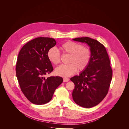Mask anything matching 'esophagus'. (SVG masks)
<instances>
[{
  "label": "esophagus",
  "mask_w": 129,
  "mask_h": 129,
  "mask_svg": "<svg viewBox=\"0 0 129 129\" xmlns=\"http://www.w3.org/2000/svg\"><path fill=\"white\" fill-rule=\"evenodd\" d=\"M69 80V79H68V78H64L63 79V82H67Z\"/></svg>",
  "instance_id": "34e87169"
}]
</instances>
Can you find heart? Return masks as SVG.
<instances>
[{
  "label": "heart",
  "mask_w": 129,
  "mask_h": 129,
  "mask_svg": "<svg viewBox=\"0 0 129 129\" xmlns=\"http://www.w3.org/2000/svg\"><path fill=\"white\" fill-rule=\"evenodd\" d=\"M60 49L63 54L69 55L67 61L69 64L61 65L57 67L55 73L57 75L67 77L75 73L77 70L79 72H82L88 67L91 54L90 50L87 47L72 41H68L61 44ZM47 57L54 64H57L61 61L60 53L55 47L49 49Z\"/></svg>",
  "instance_id": "b5f03b06"
}]
</instances>
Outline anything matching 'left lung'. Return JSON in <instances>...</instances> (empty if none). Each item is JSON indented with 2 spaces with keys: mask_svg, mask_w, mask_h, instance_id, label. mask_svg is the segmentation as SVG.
Instances as JSON below:
<instances>
[{
  "mask_svg": "<svg viewBox=\"0 0 129 129\" xmlns=\"http://www.w3.org/2000/svg\"><path fill=\"white\" fill-rule=\"evenodd\" d=\"M73 40L86 43L91 54L88 67L79 76L71 78L75 84L73 99L82 107L92 108L102 102L108 92L112 76L110 59L105 47L96 40L88 37Z\"/></svg>",
  "mask_w": 129,
  "mask_h": 129,
  "instance_id": "1",
  "label": "left lung"
}]
</instances>
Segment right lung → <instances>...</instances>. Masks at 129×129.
<instances>
[{"label": "right lung", "instance_id": "obj_1", "mask_svg": "<svg viewBox=\"0 0 129 129\" xmlns=\"http://www.w3.org/2000/svg\"><path fill=\"white\" fill-rule=\"evenodd\" d=\"M54 39L39 37L26 44L19 52L15 71L22 92L31 103L42 105L52 100L56 89L63 82L60 76L44 75L53 71L47 52L55 46Z\"/></svg>", "mask_w": 129, "mask_h": 129}]
</instances>
